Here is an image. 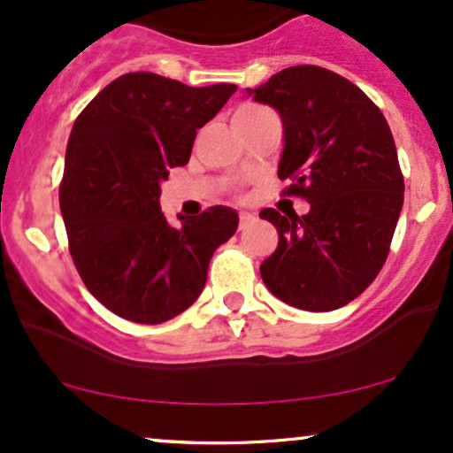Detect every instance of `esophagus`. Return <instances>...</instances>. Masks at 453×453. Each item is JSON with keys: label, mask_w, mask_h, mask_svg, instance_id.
Segmentation results:
<instances>
[{"label": "esophagus", "mask_w": 453, "mask_h": 453, "mask_svg": "<svg viewBox=\"0 0 453 453\" xmlns=\"http://www.w3.org/2000/svg\"><path fill=\"white\" fill-rule=\"evenodd\" d=\"M253 221H256V215H251V212H241V215H238V226H241V230L251 226Z\"/></svg>", "instance_id": "1"}]
</instances>
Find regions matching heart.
Segmentation results:
<instances>
[{"label":"heart","instance_id":"b5f03b06","mask_svg":"<svg viewBox=\"0 0 453 453\" xmlns=\"http://www.w3.org/2000/svg\"><path fill=\"white\" fill-rule=\"evenodd\" d=\"M264 112H268L266 108L256 106V104H244V106H241L236 112H234L232 121H247V119H256Z\"/></svg>","mask_w":453,"mask_h":453}]
</instances>
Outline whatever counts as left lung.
I'll return each mask as SVG.
<instances>
[{"label": "left lung", "instance_id": "left-lung-1", "mask_svg": "<svg viewBox=\"0 0 453 453\" xmlns=\"http://www.w3.org/2000/svg\"><path fill=\"white\" fill-rule=\"evenodd\" d=\"M283 121L279 179L306 215L259 212L277 227V251L264 259L266 288L303 311H334L357 298L386 264L403 211L404 180L381 111L353 82L319 65L285 67L257 89Z\"/></svg>", "mask_w": 453, "mask_h": 453}]
</instances>
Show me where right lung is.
<instances>
[{"instance_id":"1","label":"right lung","mask_w":453,"mask_h":453,"mask_svg":"<svg viewBox=\"0 0 453 453\" xmlns=\"http://www.w3.org/2000/svg\"><path fill=\"white\" fill-rule=\"evenodd\" d=\"M236 85L187 87L132 72L104 87L78 114L65 150L59 206L70 253L87 289L114 315L161 324L202 294L209 262L238 227V212L211 206L173 227L161 180L189 161L197 129Z\"/></svg>"}]
</instances>
